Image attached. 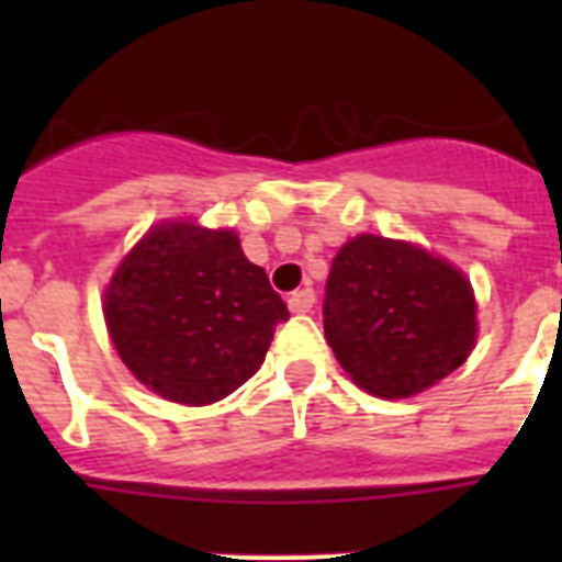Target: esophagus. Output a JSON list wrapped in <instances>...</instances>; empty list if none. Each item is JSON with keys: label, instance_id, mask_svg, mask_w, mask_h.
I'll return each mask as SVG.
<instances>
[{"label": "esophagus", "instance_id": "esophagus-1", "mask_svg": "<svg viewBox=\"0 0 562 562\" xmlns=\"http://www.w3.org/2000/svg\"><path fill=\"white\" fill-rule=\"evenodd\" d=\"M312 306H315V289H300L294 291L289 297V308L291 312H297V315H303V312H312Z\"/></svg>", "mask_w": 562, "mask_h": 562}]
</instances>
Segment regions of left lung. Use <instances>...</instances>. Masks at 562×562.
<instances>
[{
  "instance_id": "obj_1",
  "label": "left lung",
  "mask_w": 562,
  "mask_h": 562,
  "mask_svg": "<svg viewBox=\"0 0 562 562\" xmlns=\"http://www.w3.org/2000/svg\"><path fill=\"white\" fill-rule=\"evenodd\" d=\"M324 333L352 382L384 400L426 391L475 347L467 277L405 241L356 236L326 280Z\"/></svg>"
}]
</instances>
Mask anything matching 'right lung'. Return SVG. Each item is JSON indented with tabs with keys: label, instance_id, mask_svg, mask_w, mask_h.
I'll list each match as a JSON object with an SVG mask.
<instances>
[{
	"label": "right lung",
	"instance_id": "add662e5",
	"mask_svg": "<svg viewBox=\"0 0 562 562\" xmlns=\"http://www.w3.org/2000/svg\"><path fill=\"white\" fill-rule=\"evenodd\" d=\"M104 317L139 382L171 402L210 405L262 368L289 306L236 233L162 224L116 271Z\"/></svg>",
	"mask_w": 562,
	"mask_h": 562
}]
</instances>
